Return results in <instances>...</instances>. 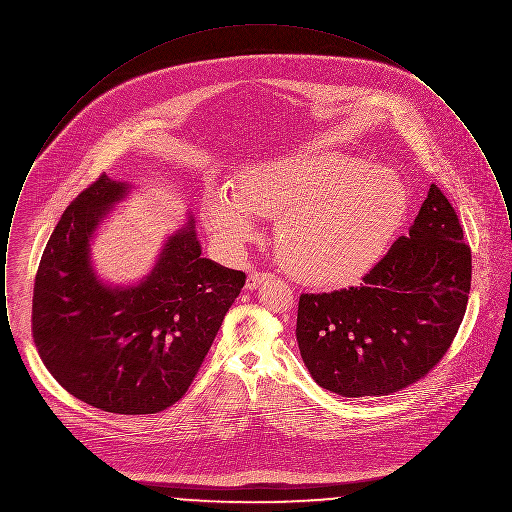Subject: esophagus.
I'll use <instances>...</instances> for the list:
<instances>
[{
  "instance_id": "1",
  "label": "esophagus",
  "mask_w": 512,
  "mask_h": 512,
  "mask_svg": "<svg viewBox=\"0 0 512 512\" xmlns=\"http://www.w3.org/2000/svg\"><path fill=\"white\" fill-rule=\"evenodd\" d=\"M268 278H270V274H267V272H251V274L247 276L245 288H247V290H257Z\"/></svg>"
}]
</instances>
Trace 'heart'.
Here are the masks:
<instances>
[{
  "instance_id": "obj_1",
  "label": "heart",
  "mask_w": 512,
  "mask_h": 512,
  "mask_svg": "<svg viewBox=\"0 0 512 512\" xmlns=\"http://www.w3.org/2000/svg\"><path fill=\"white\" fill-rule=\"evenodd\" d=\"M203 219L222 247L242 249L257 236V215L274 217L280 263L295 280L340 288L374 267L409 209L397 172L341 153H303L257 161L238 188L215 184Z\"/></svg>"
}]
</instances>
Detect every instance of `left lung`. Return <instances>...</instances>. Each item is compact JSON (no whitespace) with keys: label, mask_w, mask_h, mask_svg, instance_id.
I'll return each instance as SVG.
<instances>
[{"label":"left lung","mask_w":512,"mask_h":512,"mask_svg":"<svg viewBox=\"0 0 512 512\" xmlns=\"http://www.w3.org/2000/svg\"><path fill=\"white\" fill-rule=\"evenodd\" d=\"M472 255L436 184L409 234L357 288L301 293L297 343L320 388L343 397L388 395L426 376L463 322Z\"/></svg>","instance_id":"left-lung-1"}]
</instances>
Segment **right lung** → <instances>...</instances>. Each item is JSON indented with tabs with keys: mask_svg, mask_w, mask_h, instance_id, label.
<instances>
[{
	"mask_svg": "<svg viewBox=\"0 0 512 512\" xmlns=\"http://www.w3.org/2000/svg\"><path fill=\"white\" fill-rule=\"evenodd\" d=\"M128 192L130 184L101 174L65 209L36 274L32 334L51 376L76 399L107 413L153 414L194 382L245 274L201 257L188 215L138 284L99 280L90 244Z\"/></svg>",
	"mask_w": 512,
	"mask_h": 512,
	"instance_id": "right-lung-1",
	"label": "right lung"
}]
</instances>
